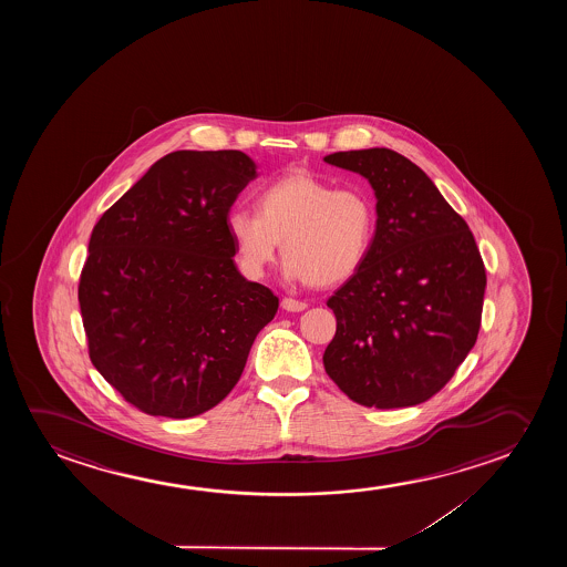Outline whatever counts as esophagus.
Masks as SVG:
<instances>
[{"label": "esophagus", "mask_w": 567, "mask_h": 567, "mask_svg": "<svg viewBox=\"0 0 567 567\" xmlns=\"http://www.w3.org/2000/svg\"><path fill=\"white\" fill-rule=\"evenodd\" d=\"M280 306H282V310L287 311H303L308 308V303L296 300V298H282Z\"/></svg>", "instance_id": "obj_1"}]
</instances>
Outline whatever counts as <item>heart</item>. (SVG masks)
Wrapping results in <instances>:
<instances>
[{"label": "heart", "mask_w": 567, "mask_h": 567, "mask_svg": "<svg viewBox=\"0 0 567 567\" xmlns=\"http://www.w3.org/2000/svg\"><path fill=\"white\" fill-rule=\"evenodd\" d=\"M226 228L241 271L259 279L279 244L290 280L331 287L364 265L375 234L372 197L358 187H333L311 174H292L264 187L257 213L233 209Z\"/></svg>", "instance_id": "1"}]
</instances>
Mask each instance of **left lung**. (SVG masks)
Returning <instances> with one entry per match:
<instances>
[{
    "mask_svg": "<svg viewBox=\"0 0 567 567\" xmlns=\"http://www.w3.org/2000/svg\"><path fill=\"white\" fill-rule=\"evenodd\" d=\"M323 161L364 176L378 199L368 259L327 300L337 318L327 375L364 406L424 403L478 337L486 271L473 233L424 171L391 148Z\"/></svg>",
    "mask_w": 567,
    "mask_h": 567,
    "instance_id": "1",
    "label": "left lung"
}]
</instances>
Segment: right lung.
<instances>
[{
	"label": "right lung",
	"mask_w": 567,
	"mask_h": 567,
	"mask_svg": "<svg viewBox=\"0 0 567 567\" xmlns=\"http://www.w3.org/2000/svg\"><path fill=\"white\" fill-rule=\"evenodd\" d=\"M256 168L241 151H174L94 225L79 279L89 357L151 416L220 403L279 310L269 288L241 277L226 228Z\"/></svg>",
	"instance_id": "add662e5"
}]
</instances>
